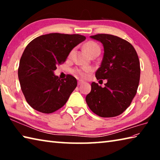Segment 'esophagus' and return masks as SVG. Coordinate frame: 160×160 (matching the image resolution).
Segmentation results:
<instances>
[{
  "instance_id": "34e87169",
  "label": "esophagus",
  "mask_w": 160,
  "mask_h": 160,
  "mask_svg": "<svg viewBox=\"0 0 160 160\" xmlns=\"http://www.w3.org/2000/svg\"><path fill=\"white\" fill-rule=\"evenodd\" d=\"M84 83H85V81H83V80H78V85H82V84H84Z\"/></svg>"
}]
</instances>
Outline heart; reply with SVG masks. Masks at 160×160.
Returning <instances> with one entry per match:
<instances>
[{
	"instance_id": "heart-1",
	"label": "heart",
	"mask_w": 160,
	"mask_h": 160,
	"mask_svg": "<svg viewBox=\"0 0 160 160\" xmlns=\"http://www.w3.org/2000/svg\"><path fill=\"white\" fill-rule=\"evenodd\" d=\"M84 48H85V51H87V53H88L89 55H90L91 53H92L94 52H100V47L97 44V43L94 42H89L88 43H86L84 46ZM73 52V51H71V53H70V55ZM90 68H83L82 69H78L75 70V72H77V73L80 75L81 77H85L87 75V73H88V72L90 71Z\"/></svg>"
}]
</instances>
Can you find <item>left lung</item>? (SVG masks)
Listing matches in <instances>:
<instances>
[{
	"label": "left lung",
	"instance_id": "1",
	"mask_svg": "<svg viewBox=\"0 0 160 160\" xmlns=\"http://www.w3.org/2000/svg\"><path fill=\"white\" fill-rule=\"evenodd\" d=\"M90 38L104 47L101 66L97 70V80H107L104 88L93 82L86 102L101 117L120 115L128 108L138 88L140 68L138 56L128 42L112 34H99Z\"/></svg>",
	"mask_w": 160,
	"mask_h": 160
}]
</instances>
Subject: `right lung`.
Here are the masks:
<instances>
[{
	"label": "right lung",
	"mask_w": 160,
	"mask_h": 160,
	"mask_svg": "<svg viewBox=\"0 0 160 160\" xmlns=\"http://www.w3.org/2000/svg\"><path fill=\"white\" fill-rule=\"evenodd\" d=\"M85 39L80 34L51 33L35 38L27 46L20 61L18 78L26 101L34 109L51 113L67 102L77 80L70 75L61 80L54 70Z\"/></svg>",
	"instance_id": "1"
}]
</instances>
